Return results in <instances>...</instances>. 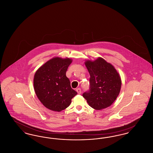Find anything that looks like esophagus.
Returning <instances> with one entry per match:
<instances>
[{
  "label": "esophagus",
  "mask_w": 153,
  "mask_h": 153,
  "mask_svg": "<svg viewBox=\"0 0 153 153\" xmlns=\"http://www.w3.org/2000/svg\"><path fill=\"white\" fill-rule=\"evenodd\" d=\"M76 91H77V92L78 93V94H81V89H80V88H77V89H76Z\"/></svg>",
  "instance_id": "obj_1"
}]
</instances>
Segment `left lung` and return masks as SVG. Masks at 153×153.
I'll return each mask as SVG.
<instances>
[{"instance_id":"left-lung-1","label":"left lung","mask_w":153,"mask_h":153,"mask_svg":"<svg viewBox=\"0 0 153 153\" xmlns=\"http://www.w3.org/2000/svg\"><path fill=\"white\" fill-rule=\"evenodd\" d=\"M85 65L90 74V90L82 96L88 104L96 110L112 105L119 95L122 80L115 67L104 58L86 60Z\"/></svg>"}]
</instances>
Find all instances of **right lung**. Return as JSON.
<instances>
[{"label": "right lung", "mask_w": 153, "mask_h": 153, "mask_svg": "<svg viewBox=\"0 0 153 153\" xmlns=\"http://www.w3.org/2000/svg\"><path fill=\"white\" fill-rule=\"evenodd\" d=\"M71 58L56 57L40 66L34 74L33 83L37 97L50 110L60 112L69 106L77 94L66 76Z\"/></svg>", "instance_id": "right-lung-1"}]
</instances>
